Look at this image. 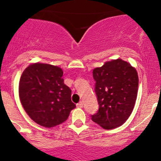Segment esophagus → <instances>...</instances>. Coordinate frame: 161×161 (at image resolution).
Instances as JSON below:
<instances>
[{
	"mask_svg": "<svg viewBox=\"0 0 161 161\" xmlns=\"http://www.w3.org/2000/svg\"><path fill=\"white\" fill-rule=\"evenodd\" d=\"M76 107L79 108H82L83 107V103L82 102V101H80V102L78 103V104H76Z\"/></svg>",
	"mask_w": 161,
	"mask_h": 161,
	"instance_id": "esophagus-1",
	"label": "esophagus"
}]
</instances>
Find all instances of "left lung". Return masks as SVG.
<instances>
[{"mask_svg":"<svg viewBox=\"0 0 161 161\" xmlns=\"http://www.w3.org/2000/svg\"><path fill=\"white\" fill-rule=\"evenodd\" d=\"M99 109L92 121L104 129L123 125L133 110L137 98L138 77L136 69L121 59L106 62L93 70Z\"/></svg>","mask_w":161,"mask_h":161,"instance_id":"1","label":"left lung"}]
</instances>
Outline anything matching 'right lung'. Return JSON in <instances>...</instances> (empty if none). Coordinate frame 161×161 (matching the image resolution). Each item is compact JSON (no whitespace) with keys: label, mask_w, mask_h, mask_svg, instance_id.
I'll return each instance as SVG.
<instances>
[{"label":"right lung","mask_w":161,"mask_h":161,"mask_svg":"<svg viewBox=\"0 0 161 161\" xmlns=\"http://www.w3.org/2000/svg\"><path fill=\"white\" fill-rule=\"evenodd\" d=\"M63 74L58 66L36 63L28 66L21 75L20 101L29 117L38 125L51 128L61 124L75 108Z\"/></svg>","instance_id":"obj_1"}]
</instances>
